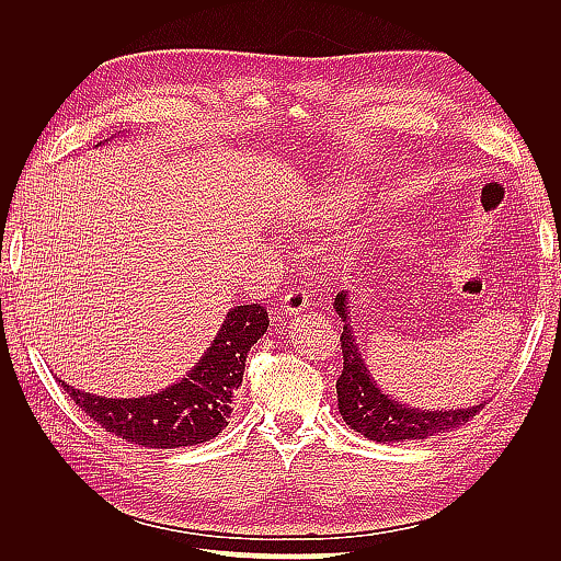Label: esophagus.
I'll use <instances>...</instances> for the list:
<instances>
[{
	"mask_svg": "<svg viewBox=\"0 0 561 561\" xmlns=\"http://www.w3.org/2000/svg\"><path fill=\"white\" fill-rule=\"evenodd\" d=\"M309 307V287L307 285H290L283 297V311L285 316L301 313Z\"/></svg>",
	"mask_w": 561,
	"mask_h": 561,
	"instance_id": "obj_1",
	"label": "esophagus"
}]
</instances>
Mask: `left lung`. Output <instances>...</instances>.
<instances>
[{"instance_id": "obj_1", "label": "left lung", "mask_w": 561, "mask_h": 561, "mask_svg": "<svg viewBox=\"0 0 561 561\" xmlns=\"http://www.w3.org/2000/svg\"><path fill=\"white\" fill-rule=\"evenodd\" d=\"M334 309L346 322V295L339 293L334 299ZM342 355L344 369L336 379V398L339 412L348 426L377 443H404V439H426L428 435L447 433L463 426L474 414H478L484 402L472 407V410H449V412H421L390 400L371 381L365 360L360 358V348L355 344L353 328L344 325L342 334Z\"/></svg>"}]
</instances>
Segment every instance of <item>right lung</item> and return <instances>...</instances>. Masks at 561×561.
<instances>
[{
	"mask_svg": "<svg viewBox=\"0 0 561 561\" xmlns=\"http://www.w3.org/2000/svg\"><path fill=\"white\" fill-rule=\"evenodd\" d=\"M266 328L268 316L260 304L233 307L201 363L157 396L110 400L60 383L83 414L126 443L151 449L201 445L227 428L245 358Z\"/></svg>",
	"mask_w": 561,
	"mask_h": 561,
	"instance_id": "right-lung-1",
	"label": "right lung"
}]
</instances>
